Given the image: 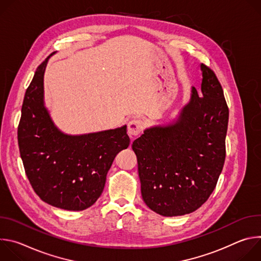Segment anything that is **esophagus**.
I'll list each match as a JSON object with an SVG mask.
<instances>
[{
	"label": "esophagus",
	"mask_w": 261,
	"mask_h": 261,
	"mask_svg": "<svg viewBox=\"0 0 261 261\" xmlns=\"http://www.w3.org/2000/svg\"><path fill=\"white\" fill-rule=\"evenodd\" d=\"M128 134L132 136H137L143 129V123L139 119H132L128 123Z\"/></svg>",
	"instance_id": "1"
}]
</instances>
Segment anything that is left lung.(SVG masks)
I'll return each mask as SVG.
<instances>
[{
  "instance_id": "8db88e82",
  "label": "left lung",
  "mask_w": 261,
  "mask_h": 261,
  "mask_svg": "<svg viewBox=\"0 0 261 261\" xmlns=\"http://www.w3.org/2000/svg\"><path fill=\"white\" fill-rule=\"evenodd\" d=\"M201 89L166 125L146 128L135 139L141 196L164 217L190 214L213 193L225 161L229 111L222 87L200 64Z\"/></svg>"
}]
</instances>
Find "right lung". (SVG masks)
Here are the masks:
<instances>
[{"mask_svg": "<svg viewBox=\"0 0 261 261\" xmlns=\"http://www.w3.org/2000/svg\"><path fill=\"white\" fill-rule=\"evenodd\" d=\"M50 56L37 68L24 95L17 130L19 153L34 191L44 202L83 211L102 194L107 172L130 138L126 125L81 135L66 134L55 125L44 103Z\"/></svg>", "mask_w": 261, "mask_h": 261, "instance_id": "obj_1", "label": "right lung"}]
</instances>
